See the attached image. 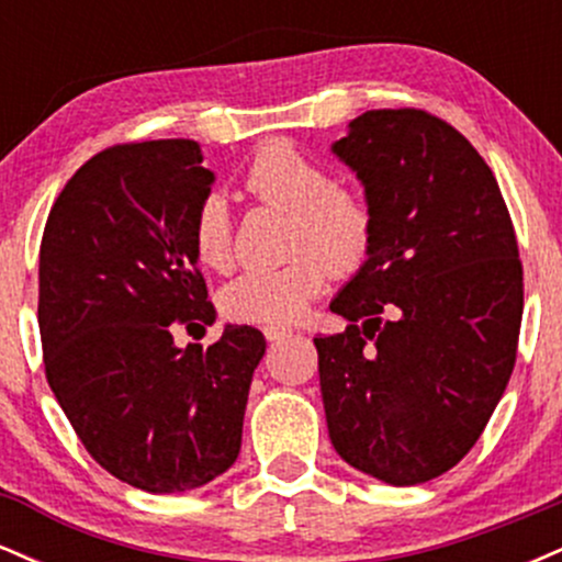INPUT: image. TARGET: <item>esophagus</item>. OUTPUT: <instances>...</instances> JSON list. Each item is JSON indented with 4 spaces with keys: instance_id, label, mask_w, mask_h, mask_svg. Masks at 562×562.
I'll return each instance as SVG.
<instances>
[{
    "instance_id": "34e87169",
    "label": "esophagus",
    "mask_w": 562,
    "mask_h": 562,
    "mask_svg": "<svg viewBox=\"0 0 562 562\" xmlns=\"http://www.w3.org/2000/svg\"><path fill=\"white\" fill-rule=\"evenodd\" d=\"M290 330H285V327H277V325H267L263 327V338L267 340H282L288 338Z\"/></svg>"
}]
</instances>
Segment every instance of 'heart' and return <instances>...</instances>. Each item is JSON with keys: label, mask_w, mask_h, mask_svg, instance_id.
Returning a JSON list of instances; mask_svg holds the SVG:
<instances>
[{"label": "heart", "mask_w": 562, "mask_h": 562, "mask_svg": "<svg viewBox=\"0 0 562 562\" xmlns=\"http://www.w3.org/2000/svg\"><path fill=\"white\" fill-rule=\"evenodd\" d=\"M245 190L263 205L285 211L288 254L277 269H250L218 293L222 312L237 322L290 325L306 312L335 274H351L367 261L375 216L362 192L333 184L330 171L301 156L288 142H267L245 169ZM192 248L203 267L224 272L232 263V214L227 200L209 195L192 218Z\"/></svg>", "instance_id": "1"}]
</instances>
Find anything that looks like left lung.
I'll return each mask as SVG.
<instances>
[{
    "label": "left lung",
    "mask_w": 562,
    "mask_h": 562,
    "mask_svg": "<svg viewBox=\"0 0 562 562\" xmlns=\"http://www.w3.org/2000/svg\"><path fill=\"white\" fill-rule=\"evenodd\" d=\"M333 153L375 216L367 261L314 338L327 430L351 468L391 486L447 473L513 375L524 267L492 169L436 115L367 111Z\"/></svg>",
    "instance_id": "left-lung-1"
}]
</instances>
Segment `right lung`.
Masks as SVG:
<instances>
[{
    "instance_id": "1",
    "label": "right lung",
    "mask_w": 562,
    "mask_h": 562,
    "mask_svg": "<svg viewBox=\"0 0 562 562\" xmlns=\"http://www.w3.org/2000/svg\"><path fill=\"white\" fill-rule=\"evenodd\" d=\"M192 139L115 145L57 195L38 250L44 370L76 436L108 473L179 494L235 465L250 380L267 340L227 325L214 346L173 327L216 319L192 248L211 195Z\"/></svg>"
}]
</instances>
